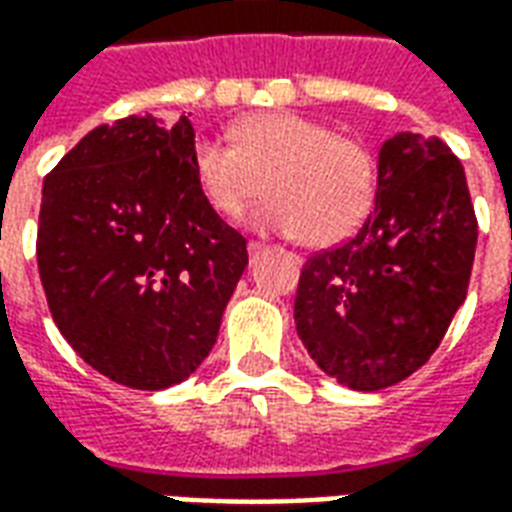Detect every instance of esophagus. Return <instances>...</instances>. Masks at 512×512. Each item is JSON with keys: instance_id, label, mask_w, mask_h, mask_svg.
Returning <instances> with one entry per match:
<instances>
[{"instance_id": "obj_1", "label": "esophagus", "mask_w": 512, "mask_h": 512, "mask_svg": "<svg viewBox=\"0 0 512 512\" xmlns=\"http://www.w3.org/2000/svg\"><path fill=\"white\" fill-rule=\"evenodd\" d=\"M246 252H249V257L255 260V257H260V255H263V252H266V246L257 244V241H252V244L246 246Z\"/></svg>"}]
</instances>
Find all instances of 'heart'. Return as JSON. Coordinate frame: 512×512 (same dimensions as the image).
Masks as SVG:
<instances>
[{
  "instance_id": "1",
  "label": "heart",
  "mask_w": 512,
  "mask_h": 512,
  "mask_svg": "<svg viewBox=\"0 0 512 512\" xmlns=\"http://www.w3.org/2000/svg\"><path fill=\"white\" fill-rule=\"evenodd\" d=\"M233 147L200 139L191 153L194 180L213 211L252 213L257 233L299 235L310 246H332L356 233L373 208L378 167L359 139L293 112H266L235 123Z\"/></svg>"
}]
</instances>
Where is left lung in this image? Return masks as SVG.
I'll return each instance as SVG.
<instances>
[{"instance_id": "left-lung-1", "label": "left lung", "mask_w": 512, "mask_h": 512, "mask_svg": "<svg viewBox=\"0 0 512 512\" xmlns=\"http://www.w3.org/2000/svg\"><path fill=\"white\" fill-rule=\"evenodd\" d=\"M474 246L472 197L450 147L411 131L386 139L376 211L301 268L293 315L312 362L356 392L411 376L466 299Z\"/></svg>"}]
</instances>
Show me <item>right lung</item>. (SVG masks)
<instances>
[{
    "label": "right lung",
    "mask_w": 512,
    "mask_h": 512,
    "mask_svg": "<svg viewBox=\"0 0 512 512\" xmlns=\"http://www.w3.org/2000/svg\"><path fill=\"white\" fill-rule=\"evenodd\" d=\"M189 117L98 126L43 180L38 271L76 354L131 389H167L211 354L246 238L202 197Z\"/></svg>",
    "instance_id": "right-lung-1"
}]
</instances>
